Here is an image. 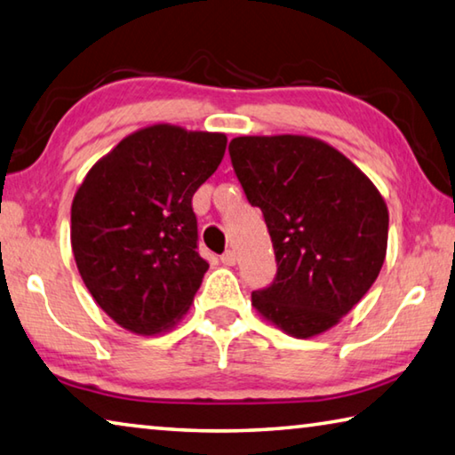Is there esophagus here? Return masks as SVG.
<instances>
[{
  "label": "esophagus",
  "mask_w": 455,
  "mask_h": 455,
  "mask_svg": "<svg viewBox=\"0 0 455 455\" xmlns=\"http://www.w3.org/2000/svg\"><path fill=\"white\" fill-rule=\"evenodd\" d=\"M220 259H221V264L223 266H234L235 264V251L234 250H228V251H223V254L220 256Z\"/></svg>",
  "instance_id": "34e87169"
}]
</instances>
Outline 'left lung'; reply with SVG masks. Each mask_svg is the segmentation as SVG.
I'll list each match as a JSON object with an SVG mask.
<instances>
[{"label":"left lung","instance_id":"left-lung-1","mask_svg":"<svg viewBox=\"0 0 455 455\" xmlns=\"http://www.w3.org/2000/svg\"><path fill=\"white\" fill-rule=\"evenodd\" d=\"M229 157L250 205L264 213L278 266L251 304L292 337L329 331L381 272L389 232L381 193L310 137H237Z\"/></svg>","mask_w":455,"mask_h":455}]
</instances>
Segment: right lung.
I'll return each mask as SVG.
<instances>
[{
  "label": "right lung",
  "instance_id": "1",
  "mask_svg": "<svg viewBox=\"0 0 455 455\" xmlns=\"http://www.w3.org/2000/svg\"><path fill=\"white\" fill-rule=\"evenodd\" d=\"M228 139L155 124L88 171L72 201V251L88 292L123 329L155 334L188 312L210 264L197 251L193 193Z\"/></svg>",
  "mask_w": 455,
  "mask_h": 455
}]
</instances>
